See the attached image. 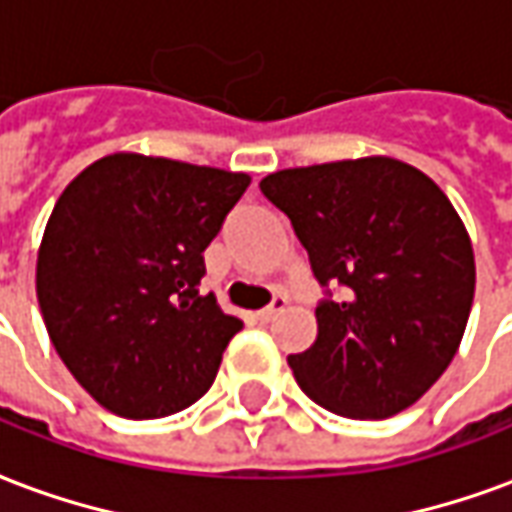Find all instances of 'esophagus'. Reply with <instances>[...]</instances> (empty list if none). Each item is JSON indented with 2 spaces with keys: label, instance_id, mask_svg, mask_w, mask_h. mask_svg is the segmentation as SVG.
I'll list each match as a JSON object with an SVG mask.
<instances>
[{
  "label": "esophagus",
  "instance_id": "34e87169",
  "mask_svg": "<svg viewBox=\"0 0 512 512\" xmlns=\"http://www.w3.org/2000/svg\"><path fill=\"white\" fill-rule=\"evenodd\" d=\"M284 306H287V298H284V295H273V301L267 303L264 309H259L256 317H259V320H273L278 312H284Z\"/></svg>",
  "mask_w": 512,
  "mask_h": 512
}]
</instances>
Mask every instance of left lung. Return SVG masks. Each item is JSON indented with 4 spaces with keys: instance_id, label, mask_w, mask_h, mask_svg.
<instances>
[{
    "instance_id": "8db88e82",
    "label": "left lung",
    "mask_w": 512,
    "mask_h": 512,
    "mask_svg": "<svg viewBox=\"0 0 512 512\" xmlns=\"http://www.w3.org/2000/svg\"><path fill=\"white\" fill-rule=\"evenodd\" d=\"M259 189L323 287L315 345L290 357L303 393L359 421L407 410L449 368L474 303V250L449 197L393 158L281 169Z\"/></svg>"
}]
</instances>
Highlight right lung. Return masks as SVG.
<instances>
[{"label":"right lung","instance_id":"obj_1","mask_svg":"<svg viewBox=\"0 0 512 512\" xmlns=\"http://www.w3.org/2000/svg\"><path fill=\"white\" fill-rule=\"evenodd\" d=\"M242 172L116 153L58 197L35 292L63 365L122 418L195 404L242 329L200 295L203 250L245 195Z\"/></svg>","mask_w":512,"mask_h":512}]
</instances>
